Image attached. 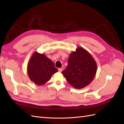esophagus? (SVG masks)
<instances>
[{"instance_id": "34e87169", "label": "esophagus", "mask_w": 124, "mask_h": 124, "mask_svg": "<svg viewBox=\"0 0 124 124\" xmlns=\"http://www.w3.org/2000/svg\"><path fill=\"white\" fill-rule=\"evenodd\" d=\"M63 70V68H59L58 69V71L59 72H61V71Z\"/></svg>"}]
</instances>
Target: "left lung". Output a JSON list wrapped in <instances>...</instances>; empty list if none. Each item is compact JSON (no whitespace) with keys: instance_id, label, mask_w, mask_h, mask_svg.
<instances>
[{"instance_id":"8db88e82","label":"left lung","mask_w":124,"mask_h":124,"mask_svg":"<svg viewBox=\"0 0 124 124\" xmlns=\"http://www.w3.org/2000/svg\"><path fill=\"white\" fill-rule=\"evenodd\" d=\"M97 68L96 62L89 52L79 47L70 54L66 69L62 73L71 86L81 89L92 81Z\"/></svg>"}]
</instances>
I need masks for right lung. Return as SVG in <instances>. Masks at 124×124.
<instances>
[{
	"label": "right lung",
	"mask_w": 124,
	"mask_h": 124,
	"mask_svg": "<svg viewBox=\"0 0 124 124\" xmlns=\"http://www.w3.org/2000/svg\"><path fill=\"white\" fill-rule=\"evenodd\" d=\"M58 70L54 62L44 54L34 51L27 66L29 78L33 83L42 85L48 81Z\"/></svg>",
	"instance_id": "right-lung-1"
}]
</instances>
